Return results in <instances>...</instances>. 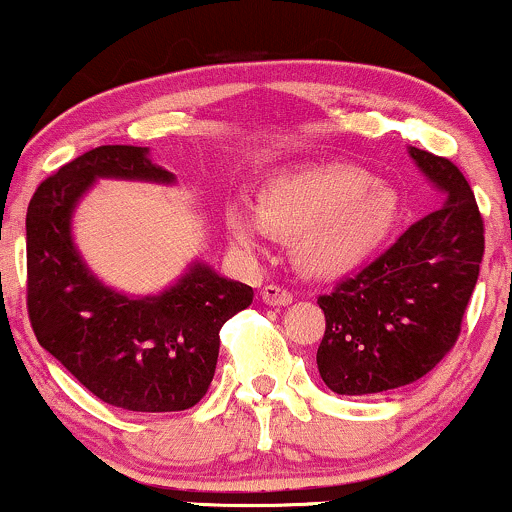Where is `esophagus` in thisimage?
Here are the masks:
<instances>
[{"instance_id":"34e87169","label":"esophagus","mask_w":512,"mask_h":512,"mask_svg":"<svg viewBox=\"0 0 512 512\" xmlns=\"http://www.w3.org/2000/svg\"><path fill=\"white\" fill-rule=\"evenodd\" d=\"M262 301L267 305H289L293 301V293L284 286L276 284H267L262 286Z\"/></svg>"}]
</instances>
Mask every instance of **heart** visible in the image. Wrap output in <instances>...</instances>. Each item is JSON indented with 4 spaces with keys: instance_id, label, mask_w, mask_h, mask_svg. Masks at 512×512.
Listing matches in <instances>:
<instances>
[{
    "instance_id": "b5f03b06",
    "label": "heart",
    "mask_w": 512,
    "mask_h": 512,
    "mask_svg": "<svg viewBox=\"0 0 512 512\" xmlns=\"http://www.w3.org/2000/svg\"><path fill=\"white\" fill-rule=\"evenodd\" d=\"M399 219L397 192L366 170L342 163L301 166L267 175L252 214L228 207L226 231L245 250L260 248L262 231L296 240L293 252L308 274L342 276L385 248Z\"/></svg>"
}]
</instances>
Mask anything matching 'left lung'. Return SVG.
Segmentation results:
<instances>
[{"label": "left lung", "mask_w": 512, "mask_h": 512, "mask_svg": "<svg viewBox=\"0 0 512 512\" xmlns=\"http://www.w3.org/2000/svg\"><path fill=\"white\" fill-rule=\"evenodd\" d=\"M445 202L361 272L317 298V370L337 395H375L424 378L450 354L479 279L484 219L460 168L409 149Z\"/></svg>", "instance_id": "obj_1"}]
</instances>
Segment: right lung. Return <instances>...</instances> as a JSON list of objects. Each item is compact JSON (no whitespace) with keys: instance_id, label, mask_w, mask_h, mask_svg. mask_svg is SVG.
Segmentation results:
<instances>
[{"instance_id":"obj_1","label":"right lung","mask_w":512,"mask_h":512,"mask_svg":"<svg viewBox=\"0 0 512 512\" xmlns=\"http://www.w3.org/2000/svg\"><path fill=\"white\" fill-rule=\"evenodd\" d=\"M142 146H98L35 190L26 214V305L35 339L113 407L144 414L190 409L207 395L223 322L252 289L195 264L154 298L103 286L72 243V211L96 178L173 182Z\"/></svg>"}]
</instances>
